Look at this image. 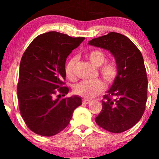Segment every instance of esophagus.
<instances>
[{
  "mask_svg": "<svg viewBox=\"0 0 159 159\" xmlns=\"http://www.w3.org/2000/svg\"><path fill=\"white\" fill-rule=\"evenodd\" d=\"M82 102H83V103H84V104H89L91 102V100L87 99V98H84V99L82 100Z\"/></svg>",
  "mask_w": 159,
  "mask_h": 159,
  "instance_id": "1",
  "label": "esophagus"
}]
</instances>
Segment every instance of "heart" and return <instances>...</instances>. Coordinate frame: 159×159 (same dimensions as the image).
I'll use <instances>...</instances> for the list:
<instances>
[{"label": "heart", "mask_w": 159, "mask_h": 159, "mask_svg": "<svg viewBox=\"0 0 159 159\" xmlns=\"http://www.w3.org/2000/svg\"><path fill=\"white\" fill-rule=\"evenodd\" d=\"M94 66L98 67V72L104 81L107 84H111L117 76L118 69L114 62H106V54L101 50H92L86 54ZM77 57H72L69 58L65 67L66 76L69 79H74V69ZM105 85L99 79L85 80L76 84L73 87L74 93L75 94L84 98H93L103 92Z\"/></svg>", "instance_id": "obj_1"}]
</instances>
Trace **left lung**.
<instances>
[{
    "instance_id": "left-lung-1",
    "label": "left lung",
    "mask_w": 159,
    "mask_h": 159,
    "mask_svg": "<svg viewBox=\"0 0 159 159\" xmlns=\"http://www.w3.org/2000/svg\"><path fill=\"white\" fill-rule=\"evenodd\" d=\"M89 44L108 50L116 60L117 76L104 96L102 109L96 123L113 133L134 126L145 111L148 81L140 50L127 36L111 32L95 38Z\"/></svg>"
}]
</instances>
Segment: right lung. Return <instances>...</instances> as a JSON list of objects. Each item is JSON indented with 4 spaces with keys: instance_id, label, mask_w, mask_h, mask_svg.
Masks as SVG:
<instances>
[{
    "instance_id": "1",
    "label": "right lung",
    "mask_w": 159,
    "mask_h": 159,
    "mask_svg": "<svg viewBox=\"0 0 159 159\" xmlns=\"http://www.w3.org/2000/svg\"><path fill=\"white\" fill-rule=\"evenodd\" d=\"M84 39L48 32L36 36L23 54L17 86L19 107L27 126L36 134L50 137L61 132L82 104L78 96H54L68 93V87H63L66 61Z\"/></svg>"
}]
</instances>
